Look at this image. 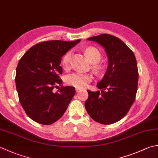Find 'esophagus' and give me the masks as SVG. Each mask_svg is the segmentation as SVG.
Instances as JSON below:
<instances>
[{"mask_svg": "<svg viewBox=\"0 0 158 158\" xmlns=\"http://www.w3.org/2000/svg\"><path fill=\"white\" fill-rule=\"evenodd\" d=\"M75 89H76V92H80V91L81 90V89H80V88H76Z\"/></svg>", "mask_w": 158, "mask_h": 158, "instance_id": "obj_1", "label": "esophagus"}]
</instances>
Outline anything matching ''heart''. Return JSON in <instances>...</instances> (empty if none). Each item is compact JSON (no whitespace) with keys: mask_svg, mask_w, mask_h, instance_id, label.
I'll list each match as a JSON object with an SVG mask.
<instances>
[{"mask_svg":"<svg viewBox=\"0 0 158 158\" xmlns=\"http://www.w3.org/2000/svg\"><path fill=\"white\" fill-rule=\"evenodd\" d=\"M88 60L92 64H97L101 59V53L98 48L94 46H88L85 50ZM71 52L68 51L61 59V66L65 69H69L70 64ZM95 69H99L98 65H94ZM92 76L89 73H75L70 74L66 77V81L70 85L77 88H84L87 87L92 81Z\"/></svg>","mask_w":158,"mask_h":158,"instance_id":"b5f03b06","label":"heart"}]
</instances>
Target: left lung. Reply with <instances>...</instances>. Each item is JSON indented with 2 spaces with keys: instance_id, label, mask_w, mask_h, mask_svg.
<instances>
[{
  "instance_id": "1",
  "label": "left lung",
  "mask_w": 158,
  "mask_h": 158,
  "mask_svg": "<svg viewBox=\"0 0 158 158\" xmlns=\"http://www.w3.org/2000/svg\"><path fill=\"white\" fill-rule=\"evenodd\" d=\"M105 48L109 64L97 83L101 92L88 90L85 107L95 121L110 125L121 120L134 103L138 89V70L134 52L121 40L110 34L88 38Z\"/></svg>"
}]
</instances>
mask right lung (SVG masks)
Instances as JSON below:
<instances>
[{
    "label": "right lung",
    "mask_w": 158,
    "mask_h": 158,
    "mask_svg": "<svg viewBox=\"0 0 158 158\" xmlns=\"http://www.w3.org/2000/svg\"><path fill=\"white\" fill-rule=\"evenodd\" d=\"M81 41L50 40L28 50L16 68L15 85L22 107L27 116L42 125H51L66 112L75 94L74 87L63 86L60 75L61 57ZM61 86L56 93L53 89Z\"/></svg>",
    "instance_id": "add662e5"
}]
</instances>
